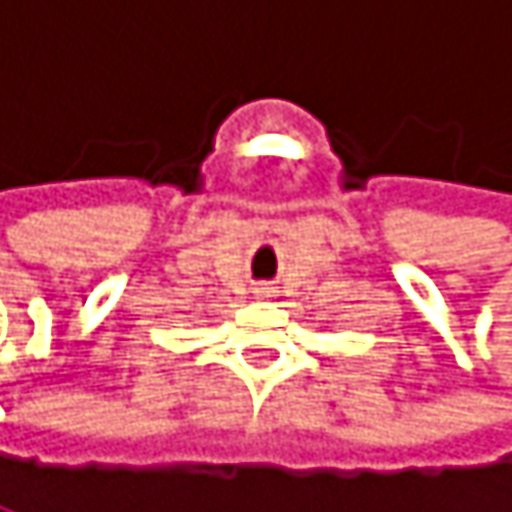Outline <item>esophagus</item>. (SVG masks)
<instances>
[{"mask_svg": "<svg viewBox=\"0 0 512 512\" xmlns=\"http://www.w3.org/2000/svg\"><path fill=\"white\" fill-rule=\"evenodd\" d=\"M254 294H258V297H270V294H273V288H267V285H258V288H254Z\"/></svg>", "mask_w": 512, "mask_h": 512, "instance_id": "34e87169", "label": "esophagus"}]
</instances>
